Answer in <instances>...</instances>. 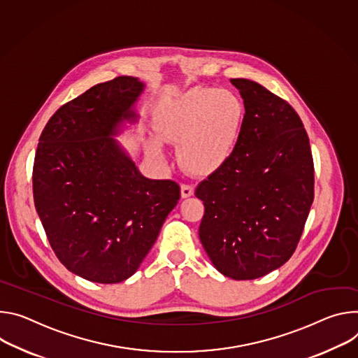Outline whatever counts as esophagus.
Wrapping results in <instances>:
<instances>
[{
  "label": "esophagus",
  "instance_id": "obj_1",
  "mask_svg": "<svg viewBox=\"0 0 358 358\" xmlns=\"http://www.w3.org/2000/svg\"><path fill=\"white\" fill-rule=\"evenodd\" d=\"M193 192H194V189H193V186H192V185H186V183H183V185L180 186L182 197H189V196H192V194H193Z\"/></svg>",
  "mask_w": 358,
  "mask_h": 358
}]
</instances>
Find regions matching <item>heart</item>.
<instances>
[{
	"mask_svg": "<svg viewBox=\"0 0 358 358\" xmlns=\"http://www.w3.org/2000/svg\"><path fill=\"white\" fill-rule=\"evenodd\" d=\"M243 116V103L231 91L194 87L161 106L156 129L161 138L178 143V157L189 172L208 176L233 156ZM148 150L152 157L165 162L157 142L150 141Z\"/></svg>",
	"mask_w": 358,
	"mask_h": 358,
	"instance_id": "b5f03b06",
	"label": "heart"
}]
</instances>
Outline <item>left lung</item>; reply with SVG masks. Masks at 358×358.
Instances as JSON below:
<instances>
[{"instance_id": "8db88e82", "label": "left lung", "mask_w": 358, "mask_h": 358, "mask_svg": "<svg viewBox=\"0 0 358 358\" xmlns=\"http://www.w3.org/2000/svg\"><path fill=\"white\" fill-rule=\"evenodd\" d=\"M230 83L246 113L229 162L196 187L205 205L199 237L223 275L253 280L294 253L314 199V166L297 112L250 79Z\"/></svg>"}]
</instances>
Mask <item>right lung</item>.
Returning <instances> with one entry per match:
<instances>
[{"instance_id":"add662e5","label":"right lung","mask_w":358,"mask_h":358,"mask_svg":"<svg viewBox=\"0 0 358 358\" xmlns=\"http://www.w3.org/2000/svg\"><path fill=\"white\" fill-rule=\"evenodd\" d=\"M145 84L117 76L62 105L35 153L36 213L59 262L94 283L131 277L176 206L173 180L145 178L113 138L135 122Z\"/></svg>"}]
</instances>
